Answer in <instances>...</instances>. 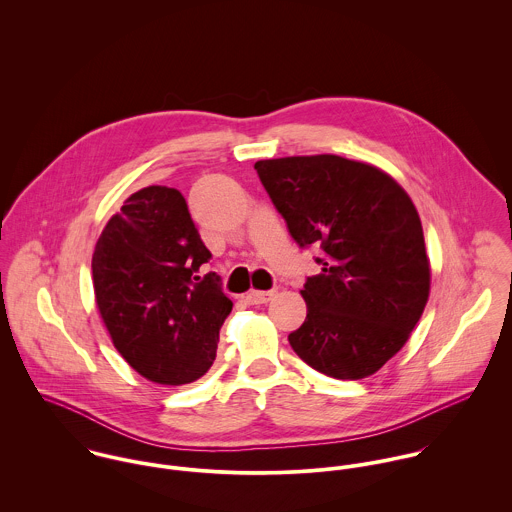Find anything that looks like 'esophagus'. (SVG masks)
<instances>
[{
	"label": "esophagus",
	"mask_w": 512,
	"mask_h": 512,
	"mask_svg": "<svg viewBox=\"0 0 512 512\" xmlns=\"http://www.w3.org/2000/svg\"><path fill=\"white\" fill-rule=\"evenodd\" d=\"M274 290H268V292H250L246 293L244 297H246V301L250 303V305H260V303H268L272 297H274Z\"/></svg>",
	"instance_id": "34e87169"
}]
</instances>
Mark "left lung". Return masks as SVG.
<instances>
[{"label":"left lung","mask_w":512,"mask_h":512,"mask_svg":"<svg viewBox=\"0 0 512 512\" xmlns=\"http://www.w3.org/2000/svg\"><path fill=\"white\" fill-rule=\"evenodd\" d=\"M299 248H319L301 295L307 317L290 333L297 357L333 378L374 374L408 341L430 295L418 211L384 171L339 155L254 165Z\"/></svg>","instance_id":"8db88e82"}]
</instances>
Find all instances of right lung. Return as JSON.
<instances>
[{
    "label": "right lung",
    "instance_id": "right-lung-1",
    "mask_svg": "<svg viewBox=\"0 0 512 512\" xmlns=\"http://www.w3.org/2000/svg\"><path fill=\"white\" fill-rule=\"evenodd\" d=\"M185 197L151 185L108 220L92 254L96 305L114 347L147 380L187 384L217 357L232 309Z\"/></svg>",
    "mask_w": 512,
    "mask_h": 512
}]
</instances>
